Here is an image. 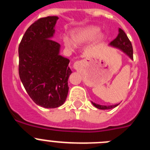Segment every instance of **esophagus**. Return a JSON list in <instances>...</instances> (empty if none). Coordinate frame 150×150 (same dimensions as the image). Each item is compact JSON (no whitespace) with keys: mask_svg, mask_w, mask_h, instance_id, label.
<instances>
[{"mask_svg":"<svg viewBox=\"0 0 150 150\" xmlns=\"http://www.w3.org/2000/svg\"><path fill=\"white\" fill-rule=\"evenodd\" d=\"M81 62H74V69H77L78 67H79L81 66Z\"/></svg>","mask_w":150,"mask_h":150,"instance_id":"1","label":"esophagus"}]
</instances>
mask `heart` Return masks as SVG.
Wrapping results in <instances>:
<instances>
[{
  "mask_svg": "<svg viewBox=\"0 0 150 150\" xmlns=\"http://www.w3.org/2000/svg\"><path fill=\"white\" fill-rule=\"evenodd\" d=\"M100 32V28L97 26L90 25L87 27L81 28L74 30L73 33L74 40L68 36H64L63 38L64 43L69 49H73L76 43H84L91 41L96 38L97 40L102 39V36L98 34Z\"/></svg>",
  "mask_w": 150,
  "mask_h": 150,
  "instance_id": "1",
  "label": "heart"
}]
</instances>
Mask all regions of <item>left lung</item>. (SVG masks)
Here are the masks:
<instances>
[{
  "instance_id": "left-lung-1",
  "label": "left lung",
  "mask_w": 150,
  "mask_h": 150,
  "mask_svg": "<svg viewBox=\"0 0 150 150\" xmlns=\"http://www.w3.org/2000/svg\"><path fill=\"white\" fill-rule=\"evenodd\" d=\"M110 45L113 47L120 49L122 51L124 52L127 55L129 56L131 59H133V48H132V45L131 41L129 40L128 38L127 37L126 34L124 32V30L122 29H119V34L116 37V39H114L112 42H110ZM92 104L97 107L98 109L100 110H109L114 108V107H117L119 104H115V105H110V106H105V105H100V104H97L95 103L91 102Z\"/></svg>"
}]
</instances>
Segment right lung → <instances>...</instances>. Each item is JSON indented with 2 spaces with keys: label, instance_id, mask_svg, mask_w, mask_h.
<instances>
[{
  "label": "right lung",
  "instance_id": "1",
  "mask_svg": "<svg viewBox=\"0 0 150 150\" xmlns=\"http://www.w3.org/2000/svg\"><path fill=\"white\" fill-rule=\"evenodd\" d=\"M58 16L39 18L24 34L18 46V74L30 98L45 108L65 102L70 60L59 55L60 44L52 40Z\"/></svg>",
  "mask_w": 150,
  "mask_h": 150
}]
</instances>
